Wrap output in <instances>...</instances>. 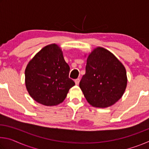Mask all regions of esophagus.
<instances>
[{
    "label": "esophagus",
    "instance_id": "1",
    "mask_svg": "<svg viewBox=\"0 0 149 149\" xmlns=\"http://www.w3.org/2000/svg\"><path fill=\"white\" fill-rule=\"evenodd\" d=\"M79 78H77V79H76L75 80V85H79Z\"/></svg>",
    "mask_w": 149,
    "mask_h": 149
}]
</instances>
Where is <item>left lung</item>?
Here are the masks:
<instances>
[{"instance_id": "8db88e82", "label": "left lung", "mask_w": 149, "mask_h": 149, "mask_svg": "<svg viewBox=\"0 0 149 149\" xmlns=\"http://www.w3.org/2000/svg\"><path fill=\"white\" fill-rule=\"evenodd\" d=\"M125 67L109 50L97 47L87 59L79 87L94 107L107 108L121 99L127 86Z\"/></svg>"}]
</instances>
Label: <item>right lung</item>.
<instances>
[{"label":"right lung","mask_w":149,"mask_h":149,"mask_svg":"<svg viewBox=\"0 0 149 149\" xmlns=\"http://www.w3.org/2000/svg\"><path fill=\"white\" fill-rule=\"evenodd\" d=\"M70 66L56 44L45 47L30 60L25 70V82L29 95L45 106L62 102L75 83L69 78Z\"/></svg>","instance_id":"right-lung-1"}]
</instances>
